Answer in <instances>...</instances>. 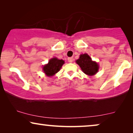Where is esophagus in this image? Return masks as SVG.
Returning <instances> with one entry per match:
<instances>
[{
  "label": "esophagus",
  "mask_w": 133,
  "mask_h": 133,
  "mask_svg": "<svg viewBox=\"0 0 133 133\" xmlns=\"http://www.w3.org/2000/svg\"><path fill=\"white\" fill-rule=\"evenodd\" d=\"M68 61L70 63H71L72 62V61H73V57H69L68 58Z\"/></svg>",
  "instance_id": "obj_1"
}]
</instances>
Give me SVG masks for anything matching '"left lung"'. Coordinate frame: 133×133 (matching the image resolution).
<instances>
[{"mask_svg":"<svg viewBox=\"0 0 133 133\" xmlns=\"http://www.w3.org/2000/svg\"><path fill=\"white\" fill-rule=\"evenodd\" d=\"M76 62L81 67L82 71L87 75L93 76L99 70V65L96 62L92 61L91 58L87 54H81L79 59Z\"/></svg>","mask_w":133,"mask_h":133,"instance_id":"obj_1","label":"left lung"}]
</instances>
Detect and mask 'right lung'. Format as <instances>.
<instances>
[{
	"mask_svg": "<svg viewBox=\"0 0 133 133\" xmlns=\"http://www.w3.org/2000/svg\"><path fill=\"white\" fill-rule=\"evenodd\" d=\"M64 63L65 62L62 59H58L56 57L52 58L49 61L48 64L43 66V71L47 76L51 77L59 71Z\"/></svg>",
	"mask_w": 133,
	"mask_h": 133,
	"instance_id": "add662e5",
	"label": "right lung"
}]
</instances>
